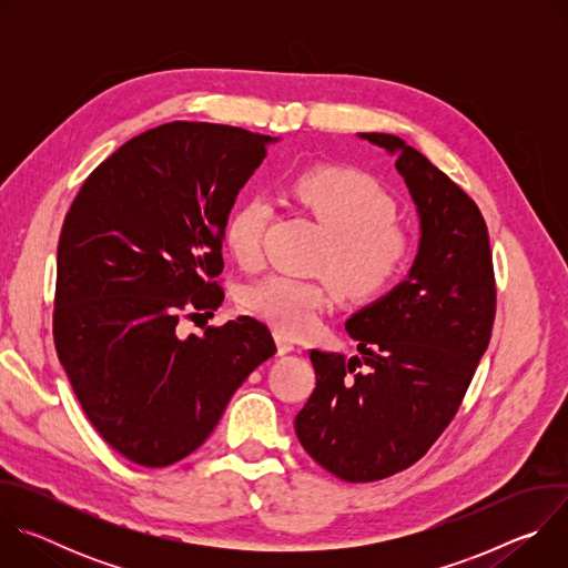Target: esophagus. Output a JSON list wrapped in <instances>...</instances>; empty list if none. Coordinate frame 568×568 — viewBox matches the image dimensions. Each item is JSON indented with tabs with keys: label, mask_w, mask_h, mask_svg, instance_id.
Wrapping results in <instances>:
<instances>
[{
	"label": "esophagus",
	"mask_w": 568,
	"mask_h": 568,
	"mask_svg": "<svg viewBox=\"0 0 568 568\" xmlns=\"http://www.w3.org/2000/svg\"><path fill=\"white\" fill-rule=\"evenodd\" d=\"M276 346H278V355H287L294 351V342L285 335H276Z\"/></svg>",
	"instance_id": "obj_1"
}]
</instances>
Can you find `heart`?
Listing matches in <instances>:
<instances>
[{"instance_id": "heart-1", "label": "heart", "mask_w": 568, "mask_h": 568, "mask_svg": "<svg viewBox=\"0 0 568 568\" xmlns=\"http://www.w3.org/2000/svg\"><path fill=\"white\" fill-rule=\"evenodd\" d=\"M292 200L328 235L318 270L351 301H375L407 276L416 240L395 222L393 195L368 173L348 166H316L290 180ZM272 217L263 195L240 200L222 231L224 247L242 265L261 261V242ZM331 287L323 281L270 274L240 292V305L285 337H305L318 326Z\"/></svg>"}]
</instances>
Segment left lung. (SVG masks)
Masks as SVG:
<instances>
[{
	"instance_id": "obj_1",
	"label": "left lung",
	"mask_w": 568,
	"mask_h": 568,
	"mask_svg": "<svg viewBox=\"0 0 568 568\" xmlns=\"http://www.w3.org/2000/svg\"><path fill=\"white\" fill-rule=\"evenodd\" d=\"M397 154L420 215L409 278L346 321L359 357L310 351L316 386L296 414L303 449L348 483L420 460L454 420L490 344L497 285L474 200L399 136L362 132Z\"/></svg>"
}]
</instances>
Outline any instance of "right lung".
<instances>
[{
  "instance_id": "obj_1",
  "label": "right lung",
  "mask_w": 568,
  "mask_h": 568,
  "mask_svg": "<svg viewBox=\"0 0 568 568\" xmlns=\"http://www.w3.org/2000/svg\"><path fill=\"white\" fill-rule=\"evenodd\" d=\"M272 141L217 123L152 128L97 166L64 215L55 353L94 429L136 465L195 452L276 353L252 316L178 333L182 316H213L224 301V222Z\"/></svg>"
}]
</instances>
